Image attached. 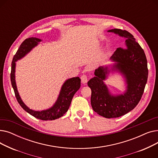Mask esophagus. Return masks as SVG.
<instances>
[{"label": "esophagus", "mask_w": 158, "mask_h": 158, "mask_svg": "<svg viewBox=\"0 0 158 158\" xmlns=\"http://www.w3.org/2000/svg\"><path fill=\"white\" fill-rule=\"evenodd\" d=\"M81 82L83 84H86L88 82V77L86 76V75H85V74L82 75V76L81 77Z\"/></svg>", "instance_id": "obj_1"}]
</instances>
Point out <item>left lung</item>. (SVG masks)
Wrapping results in <instances>:
<instances>
[{
  "mask_svg": "<svg viewBox=\"0 0 158 158\" xmlns=\"http://www.w3.org/2000/svg\"><path fill=\"white\" fill-rule=\"evenodd\" d=\"M113 32L125 38V47L118 48L110 57L114 63L95 69V76L88 82L92 89L91 104L95 112L107 118H117L133 110L139 102L148 78L147 61L143 48L127 31L114 29ZM111 73H118L124 78L126 90L121 94H113L104 81Z\"/></svg>",
  "mask_w": 158,
  "mask_h": 158,
  "instance_id": "8db88e82",
  "label": "left lung"
}]
</instances>
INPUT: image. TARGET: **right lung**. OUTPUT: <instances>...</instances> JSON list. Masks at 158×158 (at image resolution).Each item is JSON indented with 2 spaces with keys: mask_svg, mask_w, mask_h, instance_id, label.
Wrapping results in <instances>:
<instances>
[{
  "mask_svg": "<svg viewBox=\"0 0 158 158\" xmlns=\"http://www.w3.org/2000/svg\"><path fill=\"white\" fill-rule=\"evenodd\" d=\"M40 41H41V40L40 38L31 37L25 40L20 45L17 52L13 57L11 63V85L17 101L25 111L38 119L42 120H53L60 118L68 111L74 94L80 88L81 79L79 77H76L66 80L61 88L60 94L58 95L56 101L54 105L51 107H49L48 109L41 111H35L30 109L25 104L19 95L16 84V62L29 53L32 48H34L39 44Z\"/></svg>",
  "mask_w": 158,
  "mask_h": 158,
  "instance_id": "add662e5",
  "label": "right lung"
}]
</instances>
